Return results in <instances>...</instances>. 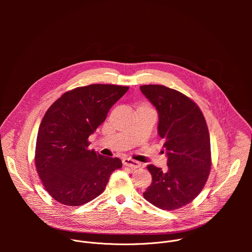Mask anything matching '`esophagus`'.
I'll use <instances>...</instances> for the list:
<instances>
[{"label": "esophagus", "mask_w": 252, "mask_h": 252, "mask_svg": "<svg viewBox=\"0 0 252 252\" xmlns=\"http://www.w3.org/2000/svg\"><path fill=\"white\" fill-rule=\"evenodd\" d=\"M123 163H124V165L128 166V167H130V168H138V167L141 166V163H139L138 161L133 160V159H131V158H126L123 159Z\"/></svg>", "instance_id": "34e87169"}]
</instances>
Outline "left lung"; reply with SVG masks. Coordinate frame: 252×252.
I'll return each instance as SVG.
<instances>
[{"instance_id": "left-lung-1", "label": "left lung", "mask_w": 252, "mask_h": 252, "mask_svg": "<svg viewBox=\"0 0 252 252\" xmlns=\"http://www.w3.org/2000/svg\"><path fill=\"white\" fill-rule=\"evenodd\" d=\"M139 89L158 111V133L164 140L167 157L165 171L148 165L153 182L143 197L160 209L181 208L199 194L209 175L210 139L205 119L194 101L175 90L159 85Z\"/></svg>"}]
</instances>
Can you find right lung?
<instances>
[{
    "mask_svg": "<svg viewBox=\"0 0 252 252\" xmlns=\"http://www.w3.org/2000/svg\"><path fill=\"white\" fill-rule=\"evenodd\" d=\"M128 87L90 85L64 93L47 111L39 127L34 162L49 194L78 206L98 196L122 160L89 150V136Z\"/></svg>",
    "mask_w": 252,
    "mask_h": 252,
    "instance_id": "obj_1",
    "label": "right lung"
}]
</instances>
